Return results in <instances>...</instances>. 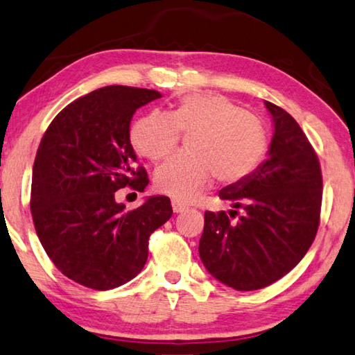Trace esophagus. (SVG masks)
Instances as JSON below:
<instances>
[{
	"label": "esophagus",
	"instance_id": "34e87169",
	"mask_svg": "<svg viewBox=\"0 0 355 355\" xmlns=\"http://www.w3.org/2000/svg\"><path fill=\"white\" fill-rule=\"evenodd\" d=\"M171 206H173V212H174V214H181V212H184V211H185V209H187V206L182 205V202L176 201V200H173Z\"/></svg>",
	"mask_w": 355,
	"mask_h": 355
}]
</instances>
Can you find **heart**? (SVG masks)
I'll list each match as a JSON object with an SVG mask.
<instances>
[{
	"label": "heart",
	"instance_id": "heart-1",
	"mask_svg": "<svg viewBox=\"0 0 355 355\" xmlns=\"http://www.w3.org/2000/svg\"><path fill=\"white\" fill-rule=\"evenodd\" d=\"M190 135L189 154L173 155L157 168L162 193L189 201L211 182L232 184L248 178L267 154V132L258 116L222 94H189L173 112H150L135 121L130 141L149 160L164 159L176 148L178 132Z\"/></svg>",
	"mask_w": 355,
	"mask_h": 355
}]
</instances>
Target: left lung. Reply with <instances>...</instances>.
<instances>
[{
	"label": "left lung",
	"instance_id": "left-lung-1",
	"mask_svg": "<svg viewBox=\"0 0 355 355\" xmlns=\"http://www.w3.org/2000/svg\"><path fill=\"white\" fill-rule=\"evenodd\" d=\"M264 105L275 129L269 157L248 178L220 190L232 209L205 214L198 247L209 274L237 291L266 288L293 270L315 241L321 214L315 149L291 114Z\"/></svg>",
	"mask_w": 355,
	"mask_h": 355
}]
</instances>
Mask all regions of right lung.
<instances>
[{
    "label": "right lung",
    "mask_w": 355,
    "mask_h": 355,
    "mask_svg": "<svg viewBox=\"0 0 355 355\" xmlns=\"http://www.w3.org/2000/svg\"><path fill=\"white\" fill-rule=\"evenodd\" d=\"M162 97L154 89L105 86L58 113L40 139L33 166L34 228L53 264L71 280L107 291L137 277L149 237L173 216L168 196H149L125 211L119 189L144 191L148 173L137 166L130 121Z\"/></svg>",
    "instance_id": "obj_1"
}]
</instances>
